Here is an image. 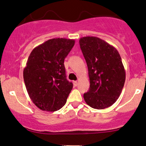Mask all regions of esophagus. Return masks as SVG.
<instances>
[{"label": "esophagus", "instance_id": "obj_1", "mask_svg": "<svg viewBox=\"0 0 146 146\" xmlns=\"http://www.w3.org/2000/svg\"><path fill=\"white\" fill-rule=\"evenodd\" d=\"M73 84H74L75 86H77L78 85V82L77 81H74L73 82Z\"/></svg>", "mask_w": 146, "mask_h": 146}]
</instances>
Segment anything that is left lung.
<instances>
[{"mask_svg":"<svg viewBox=\"0 0 146 146\" xmlns=\"http://www.w3.org/2000/svg\"><path fill=\"white\" fill-rule=\"evenodd\" d=\"M80 46L86 60L90 88L84 94L88 106L104 109L117 101L125 80L119 53L114 46L97 37H83Z\"/></svg>","mask_w":146,"mask_h":146,"instance_id":"1","label":"left lung"}]
</instances>
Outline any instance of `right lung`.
Instances as JSON below:
<instances>
[{
  "label": "right lung",
  "instance_id": "obj_1",
  "mask_svg": "<svg viewBox=\"0 0 146 146\" xmlns=\"http://www.w3.org/2000/svg\"><path fill=\"white\" fill-rule=\"evenodd\" d=\"M75 44L74 40L53 38L33 48L23 71L29 98L42 110L62 108L73 88L66 79L64 62Z\"/></svg>",
  "mask_w": 146,
  "mask_h": 146
}]
</instances>
